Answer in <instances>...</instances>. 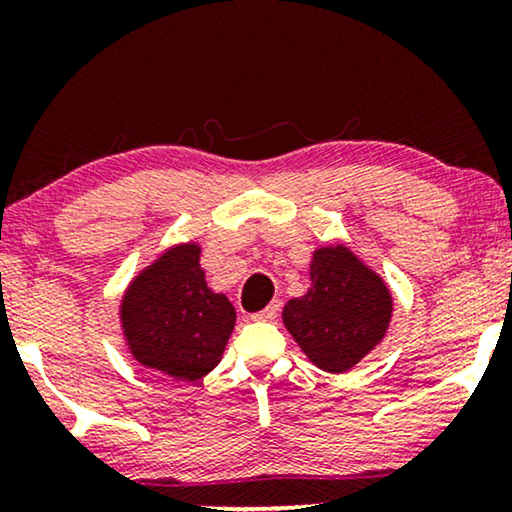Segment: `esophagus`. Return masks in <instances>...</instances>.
Masks as SVG:
<instances>
[{"label":"esophagus","instance_id":"34e87169","mask_svg":"<svg viewBox=\"0 0 512 512\" xmlns=\"http://www.w3.org/2000/svg\"><path fill=\"white\" fill-rule=\"evenodd\" d=\"M277 314H279V303L275 300V303H270L268 307H265V310L251 314V319H254V321H272L277 317Z\"/></svg>","mask_w":512,"mask_h":512}]
</instances>
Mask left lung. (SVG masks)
I'll use <instances>...</instances> for the list:
<instances>
[{
	"label": "left lung",
	"mask_w": 512,
	"mask_h": 512,
	"mask_svg": "<svg viewBox=\"0 0 512 512\" xmlns=\"http://www.w3.org/2000/svg\"><path fill=\"white\" fill-rule=\"evenodd\" d=\"M305 296L282 319L307 359L326 373H347L387 335L394 298L384 279L345 244L314 249Z\"/></svg>",
	"instance_id": "1"
}]
</instances>
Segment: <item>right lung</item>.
Listing matches in <instances>:
<instances>
[{
    "label": "right lung",
    "mask_w": 512,
    "mask_h": 512,
    "mask_svg": "<svg viewBox=\"0 0 512 512\" xmlns=\"http://www.w3.org/2000/svg\"><path fill=\"white\" fill-rule=\"evenodd\" d=\"M121 328L139 366L195 382L219 366L235 328V307L207 286L200 244L165 249L123 293Z\"/></svg>",
    "instance_id": "1"
}]
</instances>
